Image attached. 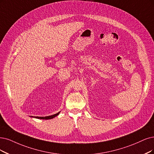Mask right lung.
I'll return each mask as SVG.
<instances>
[{
	"mask_svg": "<svg viewBox=\"0 0 154 154\" xmlns=\"http://www.w3.org/2000/svg\"><path fill=\"white\" fill-rule=\"evenodd\" d=\"M60 113V112L56 113V114L52 115V116H47V117H35L37 119H45V120H47V119H51L54 117H55L56 116H58V114Z\"/></svg>",
	"mask_w": 154,
	"mask_h": 154,
	"instance_id": "add662e5",
	"label": "right lung"
}]
</instances>
